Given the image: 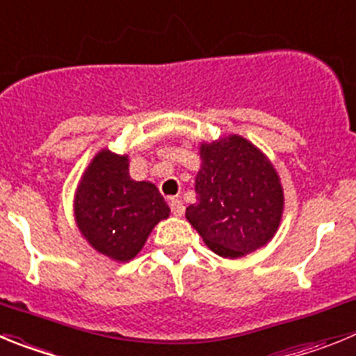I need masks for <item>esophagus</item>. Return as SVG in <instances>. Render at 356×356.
I'll use <instances>...</instances> for the list:
<instances>
[{
	"label": "esophagus",
	"instance_id": "esophagus-1",
	"mask_svg": "<svg viewBox=\"0 0 356 356\" xmlns=\"http://www.w3.org/2000/svg\"><path fill=\"white\" fill-rule=\"evenodd\" d=\"M168 202H170V209H172V213L175 214V216H182V214H184V204H182L179 198L172 197Z\"/></svg>",
	"mask_w": 356,
	"mask_h": 356
}]
</instances>
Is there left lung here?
<instances>
[{"mask_svg":"<svg viewBox=\"0 0 356 356\" xmlns=\"http://www.w3.org/2000/svg\"><path fill=\"white\" fill-rule=\"evenodd\" d=\"M197 202L186 220L214 254L238 259L275 238L284 213V188L273 163L239 134L198 143Z\"/></svg>","mask_w":356,"mask_h":356,"instance_id":"1","label":"left lung"}]
</instances>
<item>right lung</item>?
<instances>
[{
    "label": "right lung",
    "instance_id": "right-lung-1",
    "mask_svg": "<svg viewBox=\"0 0 356 356\" xmlns=\"http://www.w3.org/2000/svg\"><path fill=\"white\" fill-rule=\"evenodd\" d=\"M170 207L152 182L129 175V156L99 150L74 193V220L86 243L111 261L140 254L152 229Z\"/></svg>",
    "mask_w": 356,
    "mask_h": 356
}]
</instances>
